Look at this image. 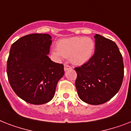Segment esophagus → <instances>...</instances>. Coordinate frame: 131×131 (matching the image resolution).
<instances>
[{
	"label": "esophagus",
	"instance_id": "obj_1",
	"mask_svg": "<svg viewBox=\"0 0 131 131\" xmlns=\"http://www.w3.org/2000/svg\"><path fill=\"white\" fill-rule=\"evenodd\" d=\"M72 69V67H71V66H69V64H64V71H67V70H69V69Z\"/></svg>",
	"mask_w": 131,
	"mask_h": 131
}]
</instances>
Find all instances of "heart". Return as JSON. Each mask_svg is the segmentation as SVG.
Returning a JSON list of instances; mask_svg holds the SVG:
<instances>
[{
	"label": "heart",
	"mask_w": 131,
	"mask_h": 131,
	"mask_svg": "<svg viewBox=\"0 0 131 131\" xmlns=\"http://www.w3.org/2000/svg\"><path fill=\"white\" fill-rule=\"evenodd\" d=\"M57 50L53 51L56 58L64 57L72 63L81 65L88 62L95 50V42L91 38L81 36L62 39L58 41Z\"/></svg>",
	"instance_id": "obj_1"
}]
</instances>
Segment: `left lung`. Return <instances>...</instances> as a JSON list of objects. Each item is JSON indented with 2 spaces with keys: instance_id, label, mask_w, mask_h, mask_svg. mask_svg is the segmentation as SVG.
I'll return each mask as SVG.
<instances>
[{
  "instance_id": "left-lung-1",
  "label": "left lung",
  "mask_w": 131,
  "mask_h": 131,
  "mask_svg": "<svg viewBox=\"0 0 131 131\" xmlns=\"http://www.w3.org/2000/svg\"><path fill=\"white\" fill-rule=\"evenodd\" d=\"M95 53L88 62L75 68V86L82 101L99 105L117 93L124 77L123 56L115 42L95 34Z\"/></svg>"
}]
</instances>
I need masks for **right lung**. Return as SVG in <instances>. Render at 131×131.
<instances>
[{"label":"right lung","mask_w":131,"mask_h":131,"mask_svg":"<svg viewBox=\"0 0 131 131\" xmlns=\"http://www.w3.org/2000/svg\"><path fill=\"white\" fill-rule=\"evenodd\" d=\"M52 38L47 34H32L11 46L7 60L8 79L20 98L35 105L53 98L56 85L64 75V65L50 59Z\"/></svg>","instance_id":"right-lung-1"}]
</instances>
